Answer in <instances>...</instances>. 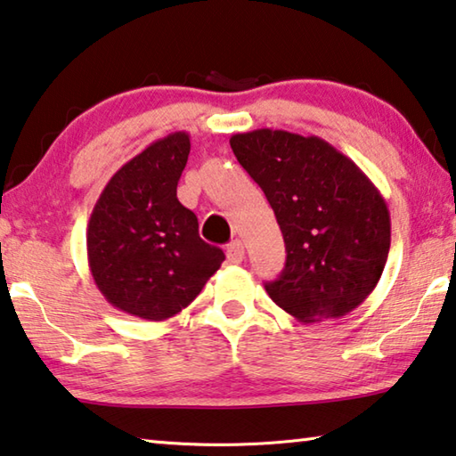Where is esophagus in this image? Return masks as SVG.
Instances as JSON below:
<instances>
[{
  "label": "esophagus",
  "mask_w": 456,
  "mask_h": 456,
  "mask_svg": "<svg viewBox=\"0 0 456 456\" xmlns=\"http://www.w3.org/2000/svg\"><path fill=\"white\" fill-rule=\"evenodd\" d=\"M243 257H245V245L240 240H235L233 243H229V248H227V259H229V262L231 264H241Z\"/></svg>",
  "instance_id": "obj_1"
}]
</instances>
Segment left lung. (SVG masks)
I'll return each mask as SVG.
<instances>
[{"mask_svg":"<svg viewBox=\"0 0 456 456\" xmlns=\"http://www.w3.org/2000/svg\"><path fill=\"white\" fill-rule=\"evenodd\" d=\"M231 150L262 186L286 243V265L265 292L300 322L341 319L378 286L392 223L359 166L316 135L254 129Z\"/></svg>","mask_w":456,"mask_h":456,"instance_id":"1","label":"left lung"}]
</instances>
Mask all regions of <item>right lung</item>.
<instances>
[{"label": "right lung", "mask_w": 456, "mask_h": 456, "mask_svg": "<svg viewBox=\"0 0 456 456\" xmlns=\"http://www.w3.org/2000/svg\"><path fill=\"white\" fill-rule=\"evenodd\" d=\"M191 151L186 132L151 142L115 172L86 227V257L111 306L168 321L197 298L225 254L200 240L176 186Z\"/></svg>", "instance_id": "add662e5"}]
</instances>
